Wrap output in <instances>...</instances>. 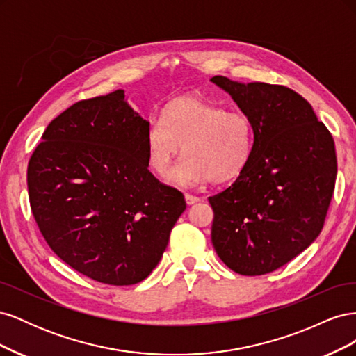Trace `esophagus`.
I'll return each mask as SVG.
<instances>
[{
  "label": "esophagus",
  "mask_w": 356,
  "mask_h": 356,
  "mask_svg": "<svg viewBox=\"0 0 356 356\" xmlns=\"http://www.w3.org/2000/svg\"><path fill=\"white\" fill-rule=\"evenodd\" d=\"M200 200V197H197V196H193V195H186V202H187V204H193V203H197Z\"/></svg>",
  "instance_id": "1"
}]
</instances>
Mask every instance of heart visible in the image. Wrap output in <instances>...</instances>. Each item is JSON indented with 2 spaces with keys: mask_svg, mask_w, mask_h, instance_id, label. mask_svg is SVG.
Segmentation results:
<instances>
[{
  "mask_svg": "<svg viewBox=\"0 0 356 356\" xmlns=\"http://www.w3.org/2000/svg\"><path fill=\"white\" fill-rule=\"evenodd\" d=\"M254 145L250 115L195 95L169 102L163 117L149 120L145 134L148 165L159 175L166 174L184 147L186 154L168 174L170 182L184 187L236 179L250 165Z\"/></svg>",
  "mask_w": 356,
  "mask_h": 356,
  "instance_id": "heart-1",
  "label": "heart"
}]
</instances>
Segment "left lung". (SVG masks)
<instances>
[{
    "instance_id": "left-lung-1",
    "label": "left lung",
    "mask_w": 356,
    "mask_h": 356,
    "mask_svg": "<svg viewBox=\"0 0 356 356\" xmlns=\"http://www.w3.org/2000/svg\"><path fill=\"white\" fill-rule=\"evenodd\" d=\"M212 83L229 92L255 131L250 165L208 200L212 245L245 276L270 273L293 260L324 227L336 186L334 139L310 104L281 84Z\"/></svg>"
}]
</instances>
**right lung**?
<instances>
[{"mask_svg": "<svg viewBox=\"0 0 356 356\" xmlns=\"http://www.w3.org/2000/svg\"><path fill=\"white\" fill-rule=\"evenodd\" d=\"M147 127L115 90L59 114L29 159V203L42 238L96 282L144 281L186 209L184 195L148 170Z\"/></svg>", "mask_w": 356, "mask_h": 356, "instance_id": "obj_1", "label": "right lung"}]
</instances>
